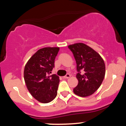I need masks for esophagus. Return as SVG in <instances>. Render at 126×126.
<instances>
[{
  "label": "esophagus",
  "mask_w": 126,
  "mask_h": 126,
  "mask_svg": "<svg viewBox=\"0 0 126 126\" xmlns=\"http://www.w3.org/2000/svg\"><path fill=\"white\" fill-rule=\"evenodd\" d=\"M70 76H70V74H67L65 76H63V78H65V79H68V78H70Z\"/></svg>",
  "instance_id": "obj_1"
}]
</instances>
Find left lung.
Masks as SVG:
<instances>
[{"instance_id": "obj_1", "label": "left lung", "mask_w": 126, "mask_h": 126, "mask_svg": "<svg viewBox=\"0 0 126 126\" xmlns=\"http://www.w3.org/2000/svg\"><path fill=\"white\" fill-rule=\"evenodd\" d=\"M68 47L73 53L78 72V84L73 89L74 93L82 97L92 95L100 86L105 78L103 59L94 49L83 43H76Z\"/></svg>"}]
</instances>
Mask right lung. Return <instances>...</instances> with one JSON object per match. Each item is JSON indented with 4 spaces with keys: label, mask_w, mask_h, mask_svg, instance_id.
<instances>
[{
    "label": "right lung",
    "mask_w": 126,
    "mask_h": 126,
    "mask_svg": "<svg viewBox=\"0 0 126 126\" xmlns=\"http://www.w3.org/2000/svg\"><path fill=\"white\" fill-rule=\"evenodd\" d=\"M59 47H44L38 50L27 62L24 79L32 97L47 103L55 98L59 83L56 74L49 75L55 67V59Z\"/></svg>",
    "instance_id": "add662e5"
}]
</instances>
